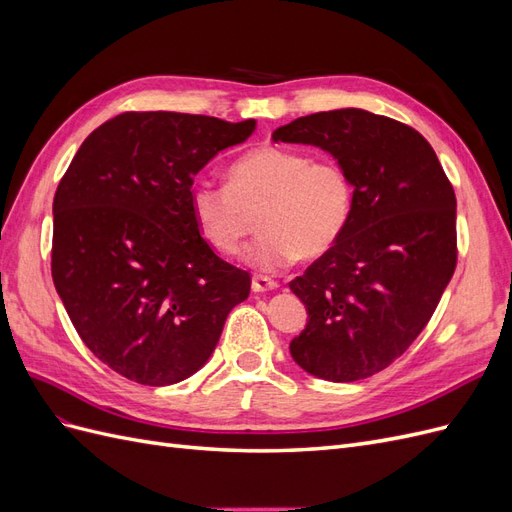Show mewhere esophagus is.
Segmentation results:
<instances>
[{"label": "esophagus", "mask_w": 512, "mask_h": 512, "mask_svg": "<svg viewBox=\"0 0 512 512\" xmlns=\"http://www.w3.org/2000/svg\"><path fill=\"white\" fill-rule=\"evenodd\" d=\"M277 288V282L271 280V277H265V275H254L252 277V290L254 292H269V290H275Z\"/></svg>", "instance_id": "34e87169"}]
</instances>
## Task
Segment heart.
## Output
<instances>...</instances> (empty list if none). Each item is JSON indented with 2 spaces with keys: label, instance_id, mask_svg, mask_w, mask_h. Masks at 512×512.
Returning a JSON list of instances; mask_svg holds the SVG:
<instances>
[{
  "label": "heart",
  "instance_id": "b5f03b06",
  "mask_svg": "<svg viewBox=\"0 0 512 512\" xmlns=\"http://www.w3.org/2000/svg\"><path fill=\"white\" fill-rule=\"evenodd\" d=\"M190 209L200 235L222 254H237L258 209L262 235L245 262L277 271L301 256L327 254L342 239L354 209V183L335 160L305 151L256 147L228 168V185L196 181Z\"/></svg>",
  "mask_w": 512,
  "mask_h": 512
}]
</instances>
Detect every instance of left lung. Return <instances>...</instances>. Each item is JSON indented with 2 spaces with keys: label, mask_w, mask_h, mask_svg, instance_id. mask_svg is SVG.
<instances>
[{
  "label": "left lung",
  "mask_w": 512,
  "mask_h": 512,
  "mask_svg": "<svg viewBox=\"0 0 512 512\" xmlns=\"http://www.w3.org/2000/svg\"><path fill=\"white\" fill-rule=\"evenodd\" d=\"M273 141L327 151L354 183L342 239L290 282L307 309L292 359L329 382L374 376L410 348L451 282L453 185L414 128L363 108L299 117Z\"/></svg>",
  "instance_id": "left-lung-1"
}]
</instances>
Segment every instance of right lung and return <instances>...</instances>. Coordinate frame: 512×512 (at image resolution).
Masks as SVG:
<instances>
[{"label":"right lung","instance_id":"obj_1","mask_svg":"<svg viewBox=\"0 0 512 512\" xmlns=\"http://www.w3.org/2000/svg\"><path fill=\"white\" fill-rule=\"evenodd\" d=\"M254 119L121 113L76 151L53 200L55 290L85 346L123 378L177 384L203 367L250 273L215 256L190 209L194 177Z\"/></svg>","mask_w":512,"mask_h":512}]
</instances>
